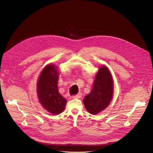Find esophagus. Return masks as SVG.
I'll use <instances>...</instances> for the list:
<instances>
[{"mask_svg":"<svg viewBox=\"0 0 153 153\" xmlns=\"http://www.w3.org/2000/svg\"><path fill=\"white\" fill-rule=\"evenodd\" d=\"M82 97V94L81 93H79L77 94H76L72 96V98L73 99H79Z\"/></svg>","mask_w":153,"mask_h":153,"instance_id":"1","label":"esophagus"}]
</instances>
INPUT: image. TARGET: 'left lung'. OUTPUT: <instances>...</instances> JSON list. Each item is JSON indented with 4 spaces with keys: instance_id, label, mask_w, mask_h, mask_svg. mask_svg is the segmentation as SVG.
Instances as JSON below:
<instances>
[{
    "instance_id": "1",
    "label": "left lung",
    "mask_w": 153,
    "mask_h": 153,
    "mask_svg": "<svg viewBox=\"0 0 153 153\" xmlns=\"http://www.w3.org/2000/svg\"><path fill=\"white\" fill-rule=\"evenodd\" d=\"M113 80L107 68L102 66L95 76L90 94L85 96L84 103L90 114L95 115L108 105L113 96Z\"/></svg>"
}]
</instances>
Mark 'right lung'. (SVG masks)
I'll return each mask as SVG.
<instances>
[{"label":"right lung","mask_w":153,"mask_h":153,"mask_svg":"<svg viewBox=\"0 0 153 153\" xmlns=\"http://www.w3.org/2000/svg\"><path fill=\"white\" fill-rule=\"evenodd\" d=\"M58 71L52 64L46 66L39 76L37 90L42 106L50 113L58 115L63 111L66 100L59 93Z\"/></svg>","instance_id":"right-lung-1"}]
</instances>
